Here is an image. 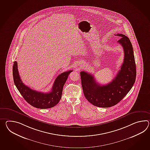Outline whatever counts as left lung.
Returning a JSON list of instances; mask_svg holds the SVG:
<instances>
[{
	"mask_svg": "<svg viewBox=\"0 0 150 150\" xmlns=\"http://www.w3.org/2000/svg\"><path fill=\"white\" fill-rule=\"evenodd\" d=\"M118 42L124 50L123 63L112 82L107 85H100L91 74L81 71V83L84 96L96 107L109 108L115 105L129 92L135 82L136 67L133 47L128 37L122 34Z\"/></svg>",
	"mask_w": 150,
	"mask_h": 150,
	"instance_id": "1",
	"label": "left lung"
}]
</instances>
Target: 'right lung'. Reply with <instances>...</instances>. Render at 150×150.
Segmentation results:
<instances>
[{
	"instance_id": "1",
	"label": "right lung",
	"mask_w": 150,
	"mask_h": 150,
	"mask_svg": "<svg viewBox=\"0 0 150 150\" xmlns=\"http://www.w3.org/2000/svg\"><path fill=\"white\" fill-rule=\"evenodd\" d=\"M72 71H65L57 77L51 91L48 93L32 90L23 83L18 72L17 61L14 62L13 76L14 82L18 90L28 103L36 108L48 109L55 106L59 102L61 98L64 84Z\"/></svg>"
}]
</instances>
